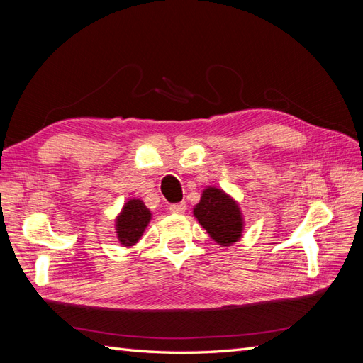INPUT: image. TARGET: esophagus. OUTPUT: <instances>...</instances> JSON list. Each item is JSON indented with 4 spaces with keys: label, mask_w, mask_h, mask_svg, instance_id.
<instances>
[{
    "label": "esophagus",
    "mask_w": 363,
    "mask_h": 363,
    "mask_svg": "<svg viewBox=\"0 0 363 363\" xmlns=\"http://www.w3.org/2000/svg\"><path fill=\"white\" fill-rule=\"evenodd\" d=\"M186 211V203H177V204H171L169 206V212L175 215H183Z\"/></svg>",
    "instance_id": "34e87169"
}]
</instances>
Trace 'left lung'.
I'll list each match as a JSON object with an SVG mask.
<instances>
[{
    "label": "left lung",
    "mask_w": 363,
    "mask_h": 363,
    "mask_svg": "<svg viewBox=\"0 0 363 363\" xmlns=\"http://www.w3.org/2000/svg\"><path fill=\"white\" fill-rule=\"evenodd\" d=\"M194 216L218 245L230 247L242 236V212L223 189L212 186L204 189L200 203L194 207Z\"/></svg>",
    "instance_id": "1"
}]
</instances>
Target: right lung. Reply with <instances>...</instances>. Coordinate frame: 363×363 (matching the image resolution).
<instances>
[{
	"mask_svg": "<svg viewBox=\"0 0 363 363\" xmlns=\"http://www.w3.org/2000/svg\"><path fill=\"white\" fill-rule=\"evenodd\" d=\"M150 221L151 212L144 201L139 199L128 200L115 219L118 240L124 247L138 244V240L144 235Z\"/></svg>",
	"mask_w": 363,
	"mask_h": 363,
	"instance_id": "1",
	"label": "right lung"
}]
</instances>
